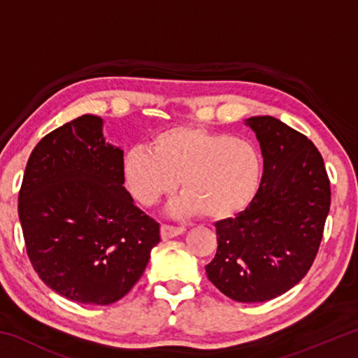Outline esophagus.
I'll return each instance as SVG.
<instances>
[{"mask_svg":"<svg viewBox=\"0 0 358 358\" xmlns=\"http://www.w3.org/2000/svg\"><path fill=\"white\" fill-rule=\"evenodd\" d=\"M185 232V227H177V226H171V224H162L161 226V237L167 240V238H173L178 237Z\"/></svg>","mask_w":358,"mask_h":358,"instance_id":"1","label":"esophagus"}]
</instances>
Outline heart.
Masks as SVG:
<instances>
[{
	"label": "heart",
	"mask_w": 358,
	"mask_h": 358,
	"mask_svg": "<svg viewBox=\"0 0 358 358\" xmlns=\"http://www.w3.org/2000/svg\"><path fill=\"white\" fill-rule=\"evenodd\" d=\"M151 148L134 147L123 159L126 185L142 205L151 207L171 196L181 181L185 194L172 203V213L202 211L210 220H226L256 196L262 157L243 138L199 126H175L159 132Z\"/></svg>",
	"instance_id": "b5f03b06"
}]
</instances>
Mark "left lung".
I'll return each instance as SVG.
<instances>
[{
	"label": "left lung",
	"mask_w": 358,
	"mask_h": 358,
	"mask_svg": "<svg viewBox=\"0 0 358 358\" xmlns=\"http://www.w3.org/2000/svg\"><path fill=\"white\" fill-rule=\"evenodd\" d=\"M264 156L256 196L238 216L217 221V251L205 266L229 299L266 301L300 282L316 259L330 210V180L310 138L278 118L252 117Z\"/></svg>",
	"instance_id": "1"
}]
</instances>
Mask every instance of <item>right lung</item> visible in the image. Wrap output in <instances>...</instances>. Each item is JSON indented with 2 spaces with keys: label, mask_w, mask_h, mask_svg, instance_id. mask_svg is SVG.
<instances>
[{
  "label": "right lung",
  "mask_w": 358,
  "mask_h": 358,
  "mask_svg": "<svg viewBox=\"0 0 358 358\" xmlns=\"http://www.w3.org/2000/svg\"><path fill=\"white\" fill-rule=\"evenodd\" d=\"M123 183V150L106 143L94 115L52 131L31 151L19 217L29 262L57 294L110 305L143 275L159 222Z\"/></svg>",
  "instance_id": "right-lung-1"
}]
</instances>
